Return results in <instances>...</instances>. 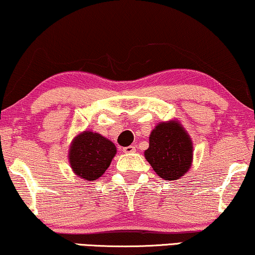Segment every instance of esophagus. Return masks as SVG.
<instances>
[{"mask_svg": "<svg viewBox=\"0 0 255 255\" xmlns=\"http://www.w3.org/2000/svg\"><path fill=\"white\" fill-rule=\"evenodd\" d=\"M124 151L126 154H130V153H135L136 151V148L134 146H128V147H125L124 148Z\"/></svg>", "mask_w": 255, "mask_h": 255, "instance_id": "34e87169", "label": "esophagus"}]
</instances>
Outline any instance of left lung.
<instances>
[{
	"label": "left lung",
	"instance_id": "obj_1",
	"mask_svg": "<svg viewBox=\"0 0 255 255\" xmlns=\"http://www.w3.org/2000/svg\"><path fill=\"white\" fill-rule=\"evenodd\" d=\"M192 156L191 138L175 121L157 125L149 136V148L144 151L157 175L169 181L181 178L189 169Z\"/></svg>",
	"mask_w": 255,
	"mask_h": 255
}]
</instances>
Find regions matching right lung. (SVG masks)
Returning a JSON list of instances; mask_svg holds the SVG:
<instances>
[{"instance_id": "obj_1", "label": "right lung", "mask_w": 255, "mask_h": 255, "mask_svg": "<svg viewBox=\"0 0 255 255\" xmlns=\"http://www.w3.org/2000/svg\"><path fill=\"white\" fill-rule=\"evenodd\" d=\"M117 154L115 144L98 133L83 131L73 141L70 166L80 178L94 181L104 174Z\"/></svg>"}]
</instances>
